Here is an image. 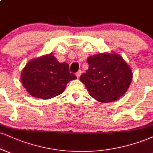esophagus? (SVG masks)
Instances as JSON below:
<instances>
[{
    "instance_id": "34e87169",
    "label": "esophagus",
    "mask_w": 153,
    "mask_h": 153,
    "mask_svg": "<svg viewBox=\"0 0 153 153\" xmlns=\"http://www.w3.org/2000/svg\"><path fill=\"white\" fill-rule=\"evenodd\" d=\"M81 73H82V71H80V70H79V71L76 73V74H75V75H76L77 78H80V75H81Z\"/></svg>"
}]
</instances>
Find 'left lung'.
Masks as SVG:
<instances>
[{"instance_id":"1","label":"left lung","mask_w":153,"mask_h":153,"mask_svg":"<svg viewBox=\"0 0 153 153\" xmlns=\"http://www.w3.org/2000/svg\"><path fill=\"white\" fill-rule=\"evenodd\" d=\"M87 61L89 68L80 80L95 100L112 102L126 93L132 73L123 57L115 53H100L89 56Z\"/></svg>"}]
</instances>
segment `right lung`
Returning <instances> with one entry per match:
<instances>
[{"mask_svg": "<svg viewBox=\"0 0 153 153\" xmlns=\"http://www.w3.org/2000/svg\"><path fill=\"white\" fill-rule=\"evenodd\" d=\"M67 62H59L53 54L33 58L21 72L23 86L31 96L43 100L61 94L68 82L76 79Z\"/></svg>", "mask_w": 153, "mask_h": 153, "instance_id": "obj_1", "label": "right lung"}]
</instances>
